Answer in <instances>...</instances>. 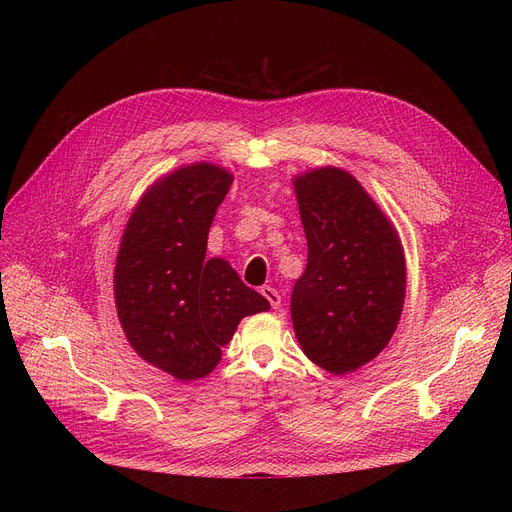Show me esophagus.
<instances>
[{"mask_svg":"<svg viewBox=\"0 0 512 512\" xmlns=\"http://www.w3.org/2000/svg\"><path fill=\"white\" fill-rule=\"evenodd\" d=\"M260 292H262V297H265V299L271 303L273 309H280V305H282V294H280V292H277V290L271 288V286H262Z\"/></svg>","mask_w":512,"mask_h":512,"instance_id":"34e87169","label":"esophagus"}]
</instances>
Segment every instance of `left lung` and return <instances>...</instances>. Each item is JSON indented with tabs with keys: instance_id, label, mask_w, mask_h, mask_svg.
<instances>
[{
	"instance_id": "obj_1",
	"label": "left lung",
	"mask_w": 512,
	"mask_h": 512,
	"mask_svg": "<svg viewBox=\"0 0 512 512\" xmlns=\"http://www.w3.org/2000/svg\"><path fill=\"white\" fill-rule=\"evenodd\" d=\"M307 237V267L290 316L301 350L346 376L391 342L406 299L399 232L348 170L320 166L292 179Z\"/></svg>"
}]
</instances>
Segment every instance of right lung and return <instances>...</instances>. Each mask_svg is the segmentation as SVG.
Masks as SVG:
<instances>
[{
  "instance_id": "1",
  "label": "right lung",
  "mask_w": 512,
  "mask_h": 512,
  "mask_svg": "<svg viewBox=\"0 0 512 512\" xmlns=\"http://www.w3.org/2000/svg\"><path fill=\"white\" fill-rule=\"evenodd\" d=\"M235 175L211 162L181 164L153 181L123 228L115 307L134 352L179 382L209 376L245 316L269 312L207 235Z\"/></svg>"
}]
</instances>
